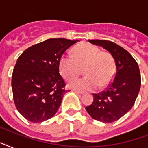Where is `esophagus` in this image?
I'll return each mask as SVG.
<instances>
[{"label":"esophagus","instance_id":"obj_1","mask_svg":"<svg viewBox=\"0 0 148 148\" xmlns=\"http://www.w3.org/2000/svg\"><path fill=\"white\" fill-rule=\"evenodd\" d=\"M73 91L76 92L77 94H78V95H81V94H84V91H81V90H77V89H74V90H73Z\"/></svg>","mask_w":148,"mask_h":148}]
</instances>
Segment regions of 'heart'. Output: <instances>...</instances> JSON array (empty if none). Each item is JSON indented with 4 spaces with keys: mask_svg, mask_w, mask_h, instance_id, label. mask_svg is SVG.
<instances>
[{
    "mask_svg": "<svg viewBox=\"0 0 148 148\" xmlns=\"http://www.w3.org/2000/svg\"><path fill=\"white\" fill-rule=\"evenodd\" d=\"M83 68L85 76L73 80L69 86L80 90H95L103 88L112 81L115 73L114 60L107 51L89 43L77 45L72 51V57L62 55L59 60L60 75L70 81L78 76Z\"/></svg>",
    "mask_w": 148,
    "mask_h": 148,
    "instance_id": "b5f03b06",
    "label": "heart"
}]
</instances>
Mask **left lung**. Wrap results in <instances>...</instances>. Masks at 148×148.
<instances>
[{
    "label": "left lung",
    "instance_id": "8db88e82",
    "mask_svg": "<svg viewBox=\"0 0 148 148\" xmlns=\"http://www.w3.org/2000/svg\"><path fill=\"white\" fill-rule=\"evenodd\" d=\"M101 46L112 55L116 72L112 82L105 90L94 94V101L86 107L93 119L111 123L120 119L133 107L140 88V70L129 52L114 42L104 40H88Z\"/></svg>",
    "mask_w": 148,
    "mask_h": 148
}]
</instances>
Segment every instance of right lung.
Segmentation results:
<instances>
[{"label": "right lung", "instance_id": "add662e5", "mask_svg": "<svg viewBox=\"0 0 148 148\" xmlns=\"http://www.w3.org/2000/svg\"><path fill=\"white\" fill-rule=\"evenodd\" d=\"M78 40L51 38L21 53L12 74L11 86L15 106L33 123L54 116L62 102L65 83L59 74V60Z\"/></svg>", "mask_w": 148, "mask_h": 148}]
</instances>
